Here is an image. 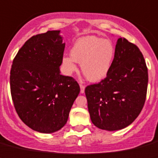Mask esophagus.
Returning a JSON list of instances; mask_svg holds the SVG:
<instances>
[{
    "label": "esophagus",
    "mask_w": 158,
    "mask_h": 158,
    "mask_svg": "<svg viewBox=\"0 0 158 158\" xmlns=\"http://www.w3.org/2000/svg\"><path fill=\"white\" fill-rule=\"evenodd\" d=\"M80 88H81V94H84L85 93V86L83 84L81 83L80 84Z\"/></svg>",
    "instance_id": "esophagus-1"
}]
</instances>
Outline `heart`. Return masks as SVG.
Segmentation results:
<instances>
[{
  "label": "heart",
  "mask_w": 158,
  "mask_h": 158,
  "mask_svg": "<svg viewBox=\"0 0 158 158\" xmlns=\"http://www.w3.org/2000/svg\"><path fill=\"white\" fill-rule=\"evenodd\" d=\"M115 56L114 44L96 36L78 39L70 50V56L62 58L65 73L71 75L77 70V62L81 63V71L89 81L104 80L111 69Z\"/></svg>",
  "instance_id": "b5f03b06"
}]
</instances>
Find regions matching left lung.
I'll return each instance as SVG.
<instances>
[{"label":"left lung","mask_w":158,"mask_h":158,"mask_svg":"<svg viewBox=\"0 0 158 158\" xmlns=\"http://www.w3.org/2000/svg\"><path fill=\"white\" fill-rule=\"evenodd\" d=\"M147 86L148 69L143 55L137 45L120 37L107 77L85 89L94 125L115 131L133 123L144 106Z\"/></svg>","instance_id":"obj_1"}]
</instances>
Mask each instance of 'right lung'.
I'll use <instances>...</instances> for the list:
<instances>
[{
    "instance_id": "add662e5",
    "label": "right lung",
    "mask_w": 158,
    "mask_h": 158,
    "mask_svg": "<svg viewBox=\"0 0 158 158\" xmlns=\"http://www.w3.org/2000/svg\"><path fill=\"white\" fill-rule=\"evenodd\" d=\"M62 40L60 30L33 36L19 49L12 64L15 110L27 126L40 133L61 129L80 93L73 78L60 73L65 46Z\"/></svg>"
}]
</instances>
